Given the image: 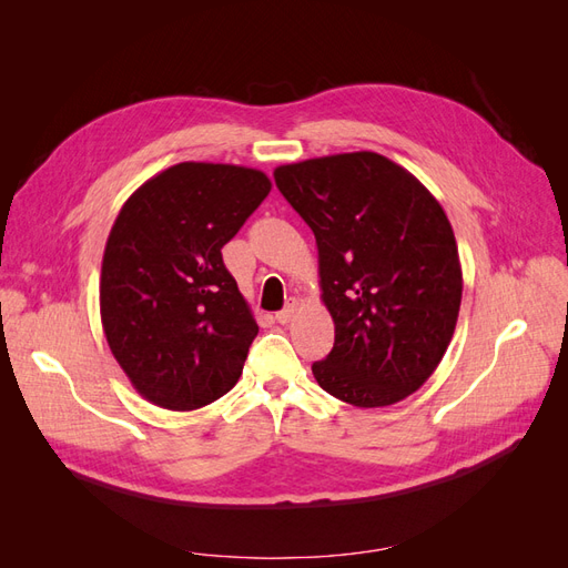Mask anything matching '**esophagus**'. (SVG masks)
<instances>
[{"instance_id":"obj_1","label":"esophagus","mask_w":568,"mask_h":568,"mask_svg":"<svg viewBox=\"0 0 568 568\" xmlns=\"http://www.w3.org/2000/svg\"><path fill=\"white\" fill-rule=\"evenodd\" d=\"M296 313H298V301H296V298H291V301L286 303L284 311H280V313L274 315V317H277V322H280V324H288L291 320L296 317Z\"/></svg>"}]
</instances>
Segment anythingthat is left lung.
Masks as SVG:
<instances>
[{
  "instance_id": "8db88e82",
  "label": "left lung",
  "mask_w": 568,
  "mask_h": 568,
  "mask_svg": "<svg viewBox=\"0 0 568 568\" xmlns=\"http://www.w3.org/2000/svg\"><path fill=\"white\" fill-rule=\"evenodd\" d=\"M284 199L313 230L334 348L317 384L355 407L400 403L450 346L462 267L450 220L432 192L374 151L274 170Z\"/></svg>"
}]
</instances>
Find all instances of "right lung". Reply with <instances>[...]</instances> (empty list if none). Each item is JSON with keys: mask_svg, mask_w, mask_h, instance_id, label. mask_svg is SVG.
I'll return each mask as SVG.
<instances>
[{"mask_svg": "<svg viewBox=\"0 0 568 568\" xmlns=\"http://www.w3.org/2000/svg\"><path fill=\"white\" fill-rule=\"evenodd\" d=\"M270 189L261 170L186 161L146 180L120 209L101 263V324L149 403L199 409L242 376L257 324L222 246Z\"/></svg>", "mask_w": 568, "mask_h": 568, "instance_id": "1", "label": "right lung"}]
</instances>
